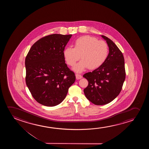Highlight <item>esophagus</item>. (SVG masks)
Listing matches in <instances>:
<instances>
[{"instance_id":"34e87169","label":"esophagus","mask_w":149,"mask_h":149,"mask_svg":"<svg viewBox=\"0 0 149 149\" xmlns=\"http://www.w3.org/2000/svg\"><path fill=\"white\" fill-rule=\"evenodd\" d=\"M76 78L77 79H81V78H82V76L81 75L79 74H76Z\"/></svg>"}]
</instances>
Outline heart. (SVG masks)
Instances as JSON below:
<instances>
[{
    "label": "heart",
    "mask_w": 149,
    "mask_h": 149,
    "mask_svg": "<svg viewBox=\"0 0 149 149\" xmlns=\"http://www.w3.org/2000/svg\"><path fill=\"white\" fill-rule=\"evenodd\" d=\"M74 48L67 47L64 49L63 55L66 63L73 67L80 59L73 70L81 72L88 68L97 69L104 63L108 55V46L104 41H98L95 37L84 36L76 40Z\"/></svg>",
    "instance_id": "heart-1"
}]
</instances>
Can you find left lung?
<instances>
[{"label":"left lung","instance_id":"8db88e82","mask_svg":"<svg viewBox=\"0 0 149 149\" xmlns=\"http://www.w3.org/2000/svg\"><path fill=\"white\" fill-rule=\"evenodd\" d=\"M101 37L109 47L108 56L100 67L83 76L88 82L84 89L85 96L97 105L108 104L114 100L120 93L126 77L122 52L110 39L104 36Z\"/></svg>","mask_w":149,"mask_h":149}]
</instances>
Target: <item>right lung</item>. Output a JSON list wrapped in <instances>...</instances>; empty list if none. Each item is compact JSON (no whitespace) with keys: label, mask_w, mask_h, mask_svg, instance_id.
<instances>
[{"label":"right lung","mask_w":149,"mask_h":149,"mask_svg":"<svg viewBox=\"0 0 149 149\" xmlns=\"http://www.w3.org/2000/svg\"><path fill=\"white\" fill-rule=\"evenodd\" d=\"M72 36L43 37L31 46L25 58L27 86L35 100L44 106L60 104L75 81V74L68 67L63 55Z\"/></svg>","instance_id":"obj_1"}]
</instances>
